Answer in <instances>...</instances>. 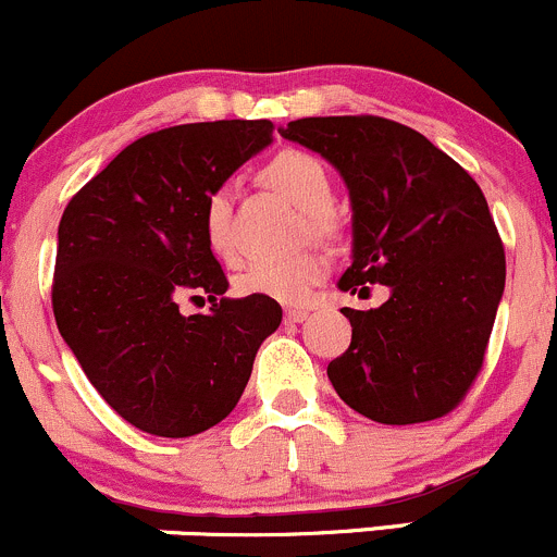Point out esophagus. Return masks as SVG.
Listing matches in <instances>:
<instances>
[{"label":"esophagus","mask_w":557,"mask_h":557,"mask_svg":"<svg viewBox=\"0 0 557 557\" xmlns=\"http://www.w3.org/2000/svg\"><path fill=\"white\" fill-rule=\"evenodd\" d=\"M308 317V308H286L284 319L286 322H302Z\"/></svg>","instance_id":"1"}]
</instances>
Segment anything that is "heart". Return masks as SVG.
<instances>
[{"instance_id": "1", "label": "heart", "mask_w": 557, "mask_h": 557, "mask_svg": "<svg viewBox=\"0 0 557 557\" xmlns=\"http://www.w3.org/2000/svg\"><path fill=\"white\" fill-rule=\"evenodd\" d=\"M262 178L306 216V227L311 233H330L333 227V216H330L333 184H330L324 164L313 153L295 151V148L281 151L265 164ZM202 227H206L208 246L222 260H233L235 246L233 227H230V197L224 189L208 195ZM324 273H327V257L319 251H302V255L284 257V260H257L238 276V292L276 302H302L308 300Z\"/></svg>"}]
</instances>
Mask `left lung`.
Here are the masks:
<instances>
[{"mask_svg":"<svg viewBox=\"0 0 557 557\" xmlns=\"http://www.w3.org/2000/svg\"><path fill=\"white\" fill-rule=\"evenodd\" d=\"M278 132L327 159L349 189L341 289L389 286L379 308H344L351 344L327 366L335 393L382 425L449 414L482 371L506 281L479 184L425 135L379 115L297 119Z\"/></svg>","mask_w":557,"mask_h":557,"instance_id":"8db88e82","label":"left lung"}]
</instances>
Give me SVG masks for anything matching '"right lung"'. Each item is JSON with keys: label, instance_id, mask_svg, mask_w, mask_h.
<instances>
[{"label": "right lung", "instance_id": "right-lung-1", "mask_svg": "<svg viewBox=\"0 0 557 557\" xmlns=\"http://www.w3.org/2000/svg\"><path fill=\"white\" fill-rule=\"evenodd\" d=\"M271 140L265 119L151 132L64 208L51 292L59 333L104 404L151 436L222 422L281 324L276 300L224 297L202 227L208 195ZM181 296L214 306L184 318Z\"/></svg>", "mask_w": 557, "mask_h": 557}]
</instances>
